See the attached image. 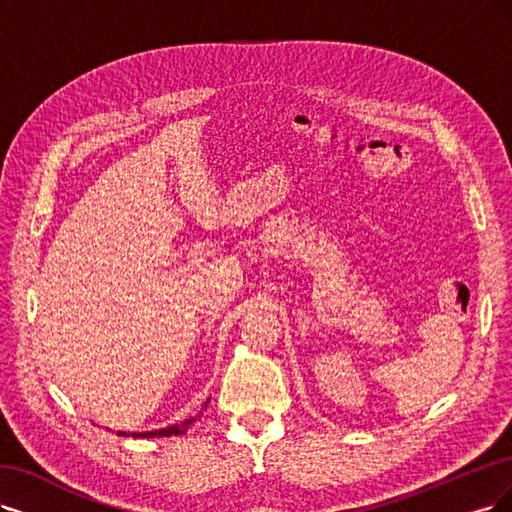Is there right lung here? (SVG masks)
I'll return each mask as SVG.
<instances>
[{
  "label": "right lung",
  "instance_id": "add662e5",
  "mask_svg": "<svg viewBox=\"0 0 512 512\" xmlns=\"http://www.w3.org/2000/svg\"><path fill=\"white\" fill-rule=\"evenodd\" d=\"M204 407H206V403H204ZM200 415H202V411H200L198 415H194V418H189V420H185V422H181V424H173V426H168V428H162V430H151V432H118V434H122V437H128V434H130V437H135V439L177 437V434H185L189 426H194V424L200 420Z\"/></svg>",
  "mask_w": 512,
  "mask_h": 512
}]
</instances>
